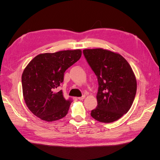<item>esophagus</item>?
<instances>
[{
	"mask_svg": "<svg viewBox=\"0 0 160 160\" xmlns=\"http://www.w3.org/2000/svg\"><path fill=\"white\" fill-rule=\"evenodd\" d=\"M85 95H83L82 97H79V98H78L77 99H78L79 100H83L85 99Z\"/></svg>",
	"mask_w": 160,
	"mask_h": 160,
	"instance_id": "obj_1",
	"label": "esophagus"
}]
</instances>
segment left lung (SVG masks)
Instances as JSON below:
<instances>
[{"label":"left lung","instance_id":"1","mask_svg":"<svg viewBox=\"0 0 160 160\" xmlns=\"http://www.w3.org/2000/svg\"><path fill=\"white\" fill-rule=\"evenodd\" d=\"M87 62L98 81V106L91 117L111 123L128 113L137 91V82L128 62L118 53L103 49H84Z\"/></svg>","mask_w":160,"mask_h":160}]
</instances>
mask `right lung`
Wrapping results in <instances>:
<instances>
[{
	"mask_svg": "<svg viewBox=\"0 0 160 160\" xmlns=\"http://www.w3.org/2000/svg\"><path fill=\"white\" fill-rule=\"evenodd\" d=\"M81 57L79 49L43 53L28 64L22 75L24 99L37 117L46 122L59 120L68 113L72 101L65 100L62 90L65 71Z\"/></svg>",
	"mask_w": 160,
	"mask_h": 160,
	"instance_id": "add662e5",
	"label": "right lung"
}]
</instances>
